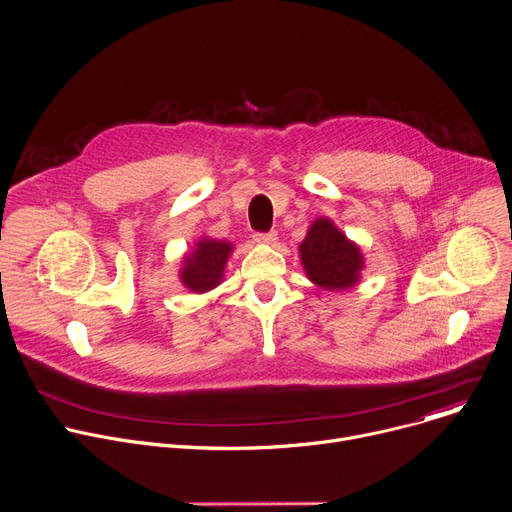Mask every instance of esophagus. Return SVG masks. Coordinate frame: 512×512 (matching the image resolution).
Masks as SVG:
<instances>
[{
  "mask_svg": "<svg viewBox=\"0 0 512 512\" xmlns=\"http://www.w3.org/2000/svg\"><path fill=\"white\" fill-rule=\"evenodd\" d=\"M255 241L261 245H273L277 241V233L269 231V233H255Z\"/></svg>",
  "mask_w": 512,
  "mask_h": 512,
  "instance_id": "esophagus-1",
  "label": "esophagus"
}]
</instances>
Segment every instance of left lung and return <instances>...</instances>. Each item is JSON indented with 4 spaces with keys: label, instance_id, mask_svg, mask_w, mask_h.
Returning a JSON list of instances; mask_svg holds the SVG:
<instances>
[{
    "label": "left lung",
    "instance_id": "left-lung-1",
    "mask_svg": "<svg viewBox=\"0 0 512 512\" xmlns=\"http://www.w3.org/2000/svg\"><path fill=\"white\" fill-rule=\"evenodd\" d=\"M300 257L312 283L324 289H348L360 279L364 259L360 249L330 221L316 218L300 245Z\"/></svg>",
    "mask_w": 512,
    "mask_h": 512
}]
</instances>
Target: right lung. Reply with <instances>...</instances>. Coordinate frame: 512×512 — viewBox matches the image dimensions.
Returning <instances> with one entry per match:
<instances>
[{"label":"right lung","instance_id":"1","mask_svg":"<svg viewBox=\"0 0 512 512\" xmlns=\"http://www.w3.org/2000/svg\"><path fill=\"white\" fill-rule=\"evenodd\" d=\"M233 253V245L227 241L216 239H200L192 253L184 257V265L180 269L182 283L194 291V294H204V291L216 287L223 281L225 265Z\"/></svg>","mask_w":512,"mask_h":512}]
</instances>
